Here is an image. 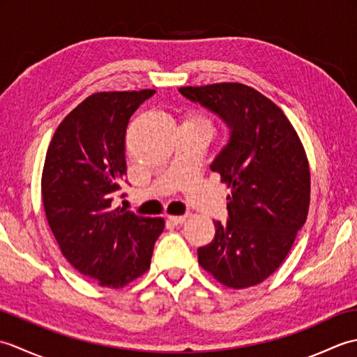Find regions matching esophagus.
Masks as SVG:
<instances>
[{
    "label": "esophagus",
    "instance_id": "obj_1",
    "mask_svg": "<svg viewBox=\"0 0 357 357\" xmlns=\"http://www.w3.org/2000/svg\"><path fill=\"white\" fill-rule=\"evenodd\" d=\"M188 219V215H183V216H169V221L172 222V224H174V225H181V224H184L185 221Z\"/></svg>",
    "mask_w": 357,
    "mask_h": 357
}]
</instances>
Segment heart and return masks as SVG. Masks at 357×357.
<instances>
[{
	"label": "heart",
	"mask_w": 357,
	"mask_h": 357,
	"mask_svg": "<svg viewBox=\"0 0 357 357\" xmlns=\"http://www.w3.org/2000/svg\"><path fill=\"white\" fill-rule=\"evenodd\" d=\"M185 123H201V124H207V121L204 118H199V116H193L188 121H185Z\"/></svg>",
	"instance_id": "b5f03b06"
}]
</instances>
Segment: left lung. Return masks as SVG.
Masks as SVG:
<instances>
[{
	"label": "left lung",
	"instance_id": "obj_1",
	"mask_svg": "<svg viewBox=\"0 0 357 357\" xmlns=\"http://www.w3.org/2000/svg\"><path fill=\"white\" fill-rule=\"evenodd\" d=\"M179 93L213 112L230 130L211 162L231 193L227 224L198 248L201 267L218 282L247 288L273 275L307 221L310 169L304 146L284 112L239 82L181 87Z\"/></svg>",
	"mask_w": 357,
	"mask_h": 357
}]
</instances>
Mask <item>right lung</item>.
Here are the masks:
<instances>
[{
    "label": "right lung",
    "instance_id": "1",
    "mask_svg": "<svg viewBox=\"0 0 357 357\" xmlns=\"http://www.w3.org/2000/svg\"><path fill=\"white\" fill-rule=\"evenodd\" d=\"M153 93L90 95L58 126L45 155L41 193L50 230L72 267L102 287L144 275L165 225L162 218L112 207L127 183V124Z\"/></svg>",
    "mask_w": 357,
    "mask_h": 357
}]
</instances>
